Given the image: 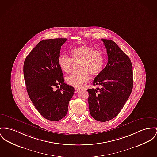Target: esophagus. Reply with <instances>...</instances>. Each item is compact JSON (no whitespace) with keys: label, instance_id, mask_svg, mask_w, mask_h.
<instances>
[{"label":"esophagus","instance_id":"1","mask_svg":"<svg viewBox=\"0 0 157 157\" xmlns=\"http://www.w3.org/2000/svg\"><path fill=\"white\" fill-rule=\"evenodd\" d=\"M80 90V89H78V88H75V93H77L78 92H79Z\"/></svg>","mask_w":157,"mask_h":157}]
</instances>
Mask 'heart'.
<instances>
[{
  "mask_svg": "<svg viewBox=\"0 0 157 157\" xmlns=\"http://www.w3.org/2000/svg\"><path fill=\"white\" fill-rule=\"evenodd\" d=\"M71 58L66 55H61L58 60L59 68L65 73H70L73 62L79 63L78 69L66 78L67 83L75 87H82L84 82L88 80L89 74L98 75L104 68L105 56L100 51L94 50L90 46L82 45L71 51Z\"/></svg>",
  "mask_w": 157,
  "mask_h": 157,
  "instance_id": "b5f03b06",
  "label": "heart"
}]
</instances>
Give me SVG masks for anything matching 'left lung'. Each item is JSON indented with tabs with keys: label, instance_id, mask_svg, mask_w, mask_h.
<instances>
[{
	"label": "left lung",
	"instance_id": "left-lung-1",
	"mask_svg": "<svg viewBox=\"0 0 157 157\" xmlns=\"http://www.w3.org/2000/svg\"><path fill=\"white\" fill-rule=\"evenodd\" d=\"M108 57L107 65L94 80V86L101 88L87 89L90 115L105 122L118 115L133 89V67L128 56L111 40L102 39Z\"/></svg>",
	"mask_w": 157,
	"mask_h": 157
}]
</instances>
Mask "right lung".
Instances as JSON below:
<instances>
[{
  "mask_svg": "<svg viewBox=\"0 0 157 157\" xmlns=\"http://www.w3.org/2000/svg\"><path fill=\"white\" fill-rule=\"evenodd\" d=\"M67 39L39 42L27 56L23 67L27 91L32 103L47 120L58 121L67 114L73 87L64 83L58 63L61 46ZM60 87L56 91L53 87Z\"/></svg>",
  "mask_w": 157,
  "mask_h": 157,
  "instance_id": "right-lung-1",
  "label": "right lung"
}]
</instances>
